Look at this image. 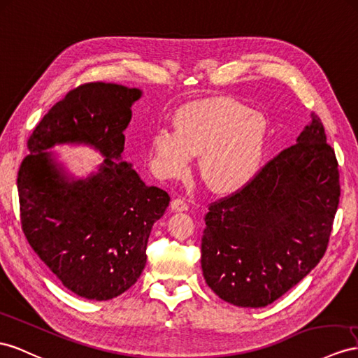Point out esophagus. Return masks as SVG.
<instances>
[{
	"mask_svg": "<svg viewBox=\"0 0 358 358\" xmlns=\"http://www.w3.org/2000/svg\"><path fill=\"white\" fill-rule=\"evenodd\" d=\"M171 208L173 210V212H187L189 206H187V203H186L185 199L177 198V199H173L172 203H171Z\"/></svg>",
	"mask_w": 358,
	"mask_h": 358,
	"instance_id": "esophagus-1",
	"label": "esophagus"
}]
</instances>
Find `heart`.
Masks as SVG:
<instances>
[{"label":"heart","instance_id":"obj_1","mask_svg":"<svg viewBox=\"0 0 358 358\" xmlns=\"http://www.w3.org/2000/svg\"><path fill=\"white\" fill-rule=\"evenodd\" d=\"M173 124L176 131L160 128L151 141L162 176H182L190 155H201L199 176L216 194H231L257 176L268 127L251 107L233 98L199 99L182 106Z\"/></svg>","mask_w":358,"mask_h":358}]
</instances>
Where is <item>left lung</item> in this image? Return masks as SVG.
I'll list each match as a JSON object with an SVG mask.
<instances>
[{
	"instance_id": "1",
	"label": "left lung",
	"mask_w": 358,
	"mask_h": 358,
	"mask_svg": "<svg viewBox=\"0 0 358 358\" xmlns=\"http://www.w3.org/2000/svg\"><path fill=\"white\" fill-rule=\"evenodd\" d=\"M296 143L210 206L201 241L208 287L237 307H266L324 257L341 185L334 150L311 113Z\"/></svg>"
}]
</instances>
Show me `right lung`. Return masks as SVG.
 <instances>
[{"instance_id":"right-lung-1","label":"right lung","mask_w":358,"mask_h":358,"mask_svg":"<svg viewBox=\"0 0 358 358\" xmlns=\"http://www.w3.org/2000/svg\"><path fill=\"white\" fill-rule=\"evenodd\" d=\"M141 96V89L101 81L71 90L34 128L17 172L27 241L63 286L86 299L107 301L133 286L151 228L171 201L122 160ZM56 144H87L105 160L78 179L48 151Z\"/></svg>"}]
</instances>
